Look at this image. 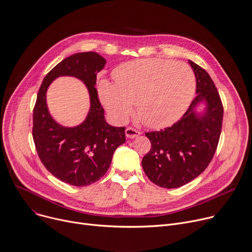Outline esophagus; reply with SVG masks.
<instances>
[{
  "label": "esophagus",
  "instance_id": "esophagus-1",
  "mask_svg": "<svg viewBox=\"0 0 252 252\" xmlns=\"http://www.w3.org/2000/svg\"><path fill=\"white\" fill-rule=\"evenodd\" d=\"M125 132H126V136L128 139H134V138H136V136H139L141 134V132L139 130H136L131 127H127Z\"/></svg>",
  "mask_w": 252,
  "mask_h": 252
}]
</instances>
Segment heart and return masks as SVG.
I'll list each match as a JSON object with an SVG mask.
<instances>
[{
    "mask_svg": "<svg viewBox=\"0 0 252 252\" xmlns=\"http://www.w3.org/2000/svg\"><path fill=\"white\" fill-rule=\"evenodd\" d=\"M116 83L101 80L99 99L110 118L125 123L133 112L152 128L177 123L189 108L196 89L191 67L169 59H141L125 63L113 73Z\"/></svg>",
    "mask_w": 252,
    "mask_h": 252,
    "instance_id": "obj_1",
    "label": "heart"
}]
</instances>
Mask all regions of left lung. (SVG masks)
I'll use <instances>...</instances> for the list:
<instances>
[{
	"mask_svg": "<svg viewBox=\"0 0 252 252\" xmlns=\"http://www.w3.org/2000/svg\"><path fill=\"white\" fill-rule=\"evenodd\" d=\"M189 64L196 77L197 96L171 127L146 132L152 148L143 158V169L153 183L167 189L184 186L204 172L221 133L223 106L217 88L205 69L193 61Z\"/></svg>",
	"mask_w": 252,
	"mask_h": 252,
	"instance_id": "obj_1",
	"label": "left lung"
}]
</instances>
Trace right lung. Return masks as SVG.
<instances>
[{"label": "right lung", "instance_id": "obj_1", "mask_svg": "<svg viewBox=\"0 0 252 252\" xmlns=\"http://www.w3.org/2000/svg\"><path fill=\"white\" fill-rule=\"evenodd\" d=\"M106 60L96 52H80L63 59L47 73L38 91L33 110V140L41 162L54 177L83 187L98 181L108 170L113 153L126 142L125 127L110 126L95 88L96 75ZM82 81L90 94L86 120L75 127H64L51 116L47 90L58 77Z\"/></svg>", "mask_w": 252, "mask_h": 252}]
</instances>
